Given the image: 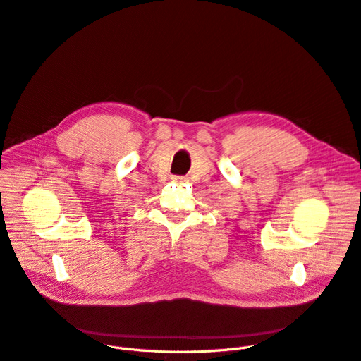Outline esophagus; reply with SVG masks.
<instances>
[{
	"mask_svg": "<svg viewBox=\"0 0 361 361\" xmlns=\"http://www.w3.org/2000/svg\"><path fill=\"white\" fill-rule=\"evenodd\" d=\"M173 181H174V183H185V181H187V177H184V176H174V177H173Z\"/></svg>",
	"mask_w": 361,
	"mask_h": 361,
	"instance_id": "1",
	"label": "esophagus"
}]
</instances>
